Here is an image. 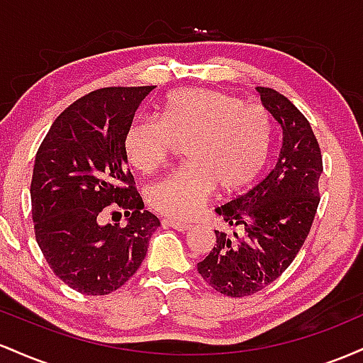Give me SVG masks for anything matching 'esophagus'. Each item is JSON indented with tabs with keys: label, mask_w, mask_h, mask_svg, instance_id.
Masks as SVG:
<instances>
[{
	"label": "esophagus",
	"mask_w": 363,
	"mask_h": 363,
	"mask_svg": "<svg viewBox=\"0 0 363 363\" xmlns=\"http://www.w3.org/2000/svg\"><path fill=\"white\" fill-rule=\"evenodd\" d=\"M162 223L167 225V227H170V228H176V230H179V232H186V230H189V228H191V225L182 223V222H177V220H169V218H165Z\"/></svg>",
	"instance_id": "obj_1"
}]
</instances>
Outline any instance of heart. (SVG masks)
I'll return each mask as SVG.
<instances>
[{
    "label": "heart",
    "instance_id": "1",
    "mask_svg": "<svg viewBox=\"0 0 363 363\" xmlns=\"http://www.w3.org/2000/svg\"><path fill=\"white\" fill-rule=\"evenodd\" d=\"M273 121L259 106L225 91L182 89L160 104V121L138 119L128 128L124 152L140 172H152L181 145L186 162L147 187L148 206L174 220H189L215 187L230 194L247 187L269 157Z\"/></svg>",
    "mask_w": 363,
    "mask_h": 363
}]
</instances>
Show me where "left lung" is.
Listing matches in <instances>:
<instances>
[{"label": "left lung", "mask_w": 363, "mask_h": 363, "mask_svg": "<svg viewBox=\"0 0 363 363\" xmlns=\"http://www.w3.org/2000/svg\"><path fill=\"white\" fill-rule=\"evenodd\" d=\"M257 91L281 126L280 155L259 184L216 208L232 232L215 230V247L198 262L203 280L228 297L256 294L289 268L319 205L323 157L309 121L277 90Z\"/></svg>", "instance_id": "left-lung-1"}]
</instances>
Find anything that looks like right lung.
Returning <instances> with one entry per match:
<instances>
[{"label":"right lung","mask_w":363,"mask_h":363,"mask_svg":"<svg viewBox=\"0 0 363 363\" xmlns=\"http://www.w3.org/2000/svg\"><path fill=\"white\" fill-rule=\"evenodd\" d=\"M155 86H109L65 109L35 155L30 199L35 239L60 280L85 295L123 286L147 256L160 220L145 210L126 170L124 136ZM121 207L126 228L100 223Z\"/></svg>","instance_id":"obj_1"}]
</instances>
